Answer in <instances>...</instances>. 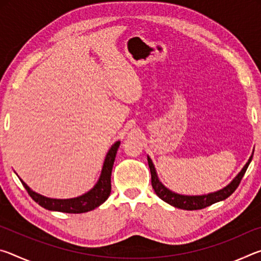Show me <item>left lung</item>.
<instances>
[{"label":"left lung","mask_w":261,"mask_h":261,"mask_svg":"<svg viewBox=\"0 0 261 261\" xmlns=\"http://www.w3.org/2000/svg\"><path fill=\"white\" fill-rule=\"evenodd\" d=\"M252 156H253V153L252 155L250 156L249 161L246 162V165L243 167V169L238 173L236 177L227 185V187H224L223 189H221L216 192L202 194V196H184V194H178L176 192L170 191V190L167 189L165 185L160 182V179H159L155 167H154L151 158L147 156V161H148V167H149V170H151V176H152V187L154 189V191H155L156 196L159 198H161L163 201H166L167 204H169L174 207H177V208L194 211V210L205 208L207 206H211L215 204V202L227 199L229 196H231V194L235 192V190L238 188V185H240L243 176H244L245 171L247 169V167H249L251 160H252Z\"/></svg>","instance_id":"8db88e82"}]
</instances>
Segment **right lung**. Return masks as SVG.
I'll return each mask as SVG.
<instances>
[{
	"instance_id": "1",
	"label": "right lung",
	"mask_w": 261,
	"mask_h": 261,
	"mask_svg": "<svg viewBox=\"0 0 261 261\" xmlns=\"http://www.w3.org/2000/svg\"><path fill=\"white\" fill-rule=\"evenodd\" d=\"M121 141H116L106 155L102 170H101L100 177L98 182L91 189L90 191L82 194V196L71 198V199H53V198H48L45 196H41L33 190H31L28 184L20 179L21 184L24 185L26 191L29 192L31 198L38 202L39 205L43 208L48 211H57L63 212V213H86L92 210L99 207L101 204L108 199L110 196V191H112V183H110V176H112L113 165L115 161V156H116L117 149L120 147Z\"/></svg>"
}]
</instances>
